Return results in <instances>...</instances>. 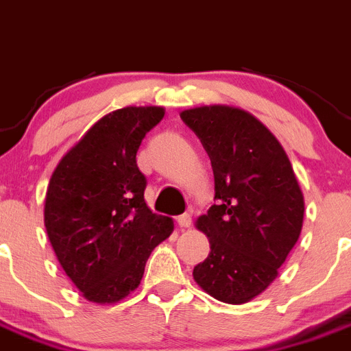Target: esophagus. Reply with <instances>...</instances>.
I'll list each match as a JSON object with an SVG mask.
<instances>
[{
    "mask_svg": "<svg viewBox=\"0 0 351 351\" xmlns=\"http://www.w3.org/2000/svg\"><path fill=\"white\" fill-rule=\"evenodd\" d=\"M176 221H178V225L182 228H189L192 225V215H189V213H183V215H180L178 218H176Z\"/></svg>",
    "mask_w": 351,
    "mask_h": 351,
    "instance_id": "34e87169",
    "label": "esophagus"
}]
</instances>
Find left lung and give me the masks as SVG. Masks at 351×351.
<instances>
[{
  "instance_id": "obj_1",
  "label": "left lung",
  "mask_w": 351,
  "mask_h": 351,
  "mask_svg": "<svg viewBox=\"0 0 351 351\" xmlns=\"http://www.w3.org/2000/svg\"><path fill=\"white\" fill-rule=\"evenodd\" d=\"M211 159L216 204L197 218L211 253L194 279L215 300L247 303L263 293L298 242L304 201L286 150L263 123L242 109L183 110Z\"/></svg>"
}]
</instances>
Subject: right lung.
Here are the masks:
<instances>
[{
	"label": "right lung",
	"instance_id": "obj_1",
	"mask_svg": "<svg viewBox=\"0 0 351 351\" xmlns=\"http://www.w3.org/2000/svg\"><path fill=\"white\" fill-rule=\"evenodd\" d=\"M162 107L107 114L60 159L45 199V227L69 279L93 303H117L138 287L171 218L149 209L147 178L136 166L143 136Z\"/></svg>",
	"mask_w": 351,
	"mask_h": 351
}]
</instances>
